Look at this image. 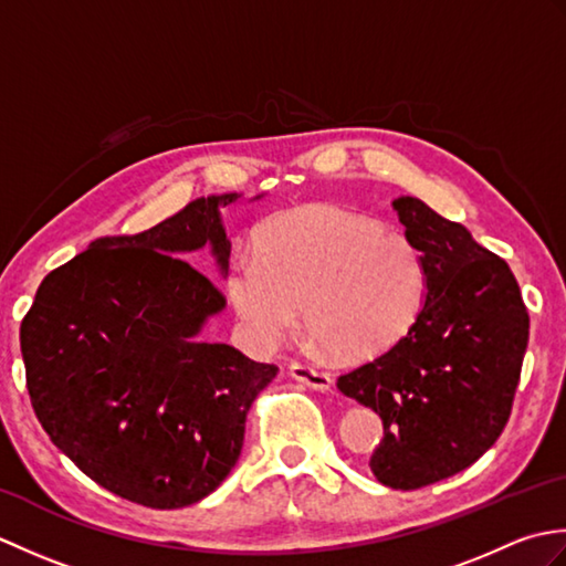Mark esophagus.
<instances>
[{
    "instance_id": "1",
    "label": "esophagus",
    "mask_w": 566,
    "mask_h": 566,
    "mask_svg": "<svg viewBox=\"0 0 566 566\" xmlns=\"http://www.w3.org/2000/svg\"><path fill=\"white\" fill-rule=\"evenodd\" d=\"M290 375L296 379V381H302V384H306V387H311V389H318V391H328V389H333V379H331V375L328 371H323V369H316L314 365H306V363H290Z\"/></svg>"
}]
</instances>
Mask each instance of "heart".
Segmentation results:
<instances>
[{
  "instance_id": "heart-1",
  "label": "heart",
  "mask_w": 566,
  "mask_h": 566,
  "mask_svg": "<svg viewBox=\"0 0 566 566\" xmlns=\"http://www.w3.org/2000/svg\"><path fill=\"white\" fill-rule=\"evenodd\" d=\"M423 255L408 235L340 207L276 216L258 240V260L238 258L228 294L262 343L306 328L338 359H371L411 331L426 302Z\"/></svg>"
}]
</instances>
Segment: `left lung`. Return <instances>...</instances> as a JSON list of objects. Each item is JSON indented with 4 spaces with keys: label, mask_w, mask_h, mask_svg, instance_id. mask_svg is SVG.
Segmentation results:
<instances>
[{
    "label": "left lung",
    "mask_w": 566,
    "mask_h": 566,
    "mask_svg": "<svg viewBox=\"0 0 566 566\" xmlns=\"http://www.w3.org/2000/svg\"><path fill=\"white\" fill-rule=\"evenodd\" d=\"M423 255L428 292L391 350L338 377L375 408L384 438L369 457L381 484H436L474 464L506 428L531 316L506 260L416 197L391 201Z\"/></svg>",
    "instance_id": "1"
}]
</instances>
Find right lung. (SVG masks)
Returning a JSON list of instances; mask_svg holds the SVG:
<instances>
[{"mask_svg": "<svg viewBox=\"0 0 566 566\" xmlns=\"http://www.w3.org/2000/svg\"><path fill=\"white\" fill-rule=\"evenodd\" d=\"M235 199L201 197L143 233L97 238L45 276L21 321L27 389L48 438L140 506L209 496L276 375L231 345L195 340L226 296L179 255L209 243L226 270L219 209Z\"/></svg>", "mask_w": 566, "mask_h": 566, "instance_id": "1", "label": "right lung"}]
</instances>
